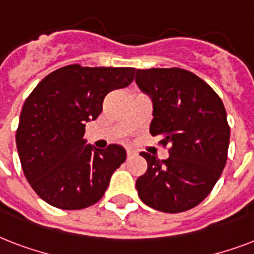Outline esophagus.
Masks as SVG:
<instances>
[{
	"label": "esophagus",
	"instance_id": "1",
	"mask_svg": "<svg viewBox=\"0 0 254 254\" xmlns=\"http://www.w3.org/2000/svg\"><path fill=\"white\" fill-rule=\"evenodd\" d=\"M127 158H131L133 155H135V151L131 150V149H127Z\"/></svg>",
	"mask_w": 254,
	"mask_h": 254
}]
</instances>
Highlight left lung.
Wrapping results in <instances>:
<instances>
[{"label":"left lung","mask_w":254,"mask_h":254,"mask_svg":"<svg viewBox=\"0 0 254 254\" xmlns=\"http://www.w3.org/2000/svg\"><path fill=\"white\" fill-rule=\"evenodd\" d=\"M135 83L153 100L151 135L162 138L170 154L139 153L147 170L135 182L138 196L162 212L193 208L212 191L228 158L224 104L204 80L177 67L137 69Z\"/></svg>","instance_id":"obj_1"}]
</instances>
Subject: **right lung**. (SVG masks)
Here are the masks:
<instances>
[{
    "mask_svg": "<svg viewBox=\"0 0 254 254\" xmlns=\"http://www.w3.org/2000/svg\"><path fill=\"white\" fill-rule=\"evenodd\" d=\"M130 67H81L54 71L22 108L15 142L26 179L39 197L61 209H83L107 191L127 159L119 145H84L85 123L103 111L104 97L133 81Z\"/></svg>",
    "mask_w": 254,
    "mask_h": 254,
    "instance_id": "1",
    "label": "right lung"
}]
</instances>
